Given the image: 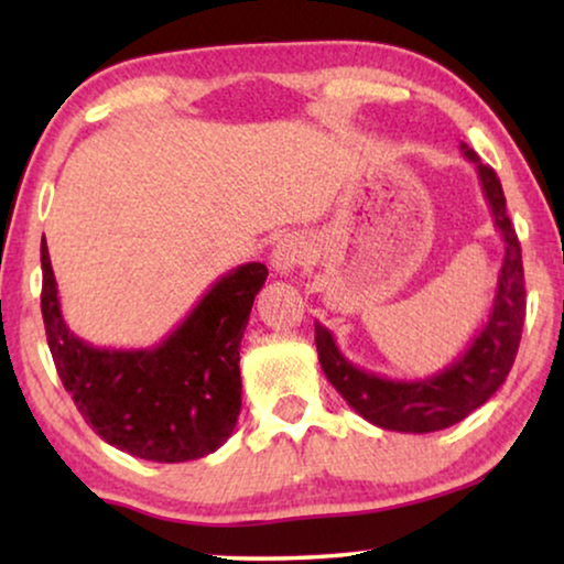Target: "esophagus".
Returning a JSON list of instances; mask_svg holds the SVG:
<instances>
[{
  "label": "esophagus",
  "instance_id": "esophagus-1",
  "mask_svg": "<svg viewBox=\"0 0 564 564\" xmlns=\"http://www.w3.org/2000/svg\"><path fill=\"white\" fill-rule=\"evenodd\" d=\"M307 257V243L300 236H284L282 241H276L272 251V264L280 274H290L303 264Z\"/></svg>",
  "mask_w": 564,
  "mask_h": 564
}]
</instances>
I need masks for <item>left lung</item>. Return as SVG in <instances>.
Returning <instances> with one entry per match:
<instances>
[{
	"label": "left lung",
	"mask_w": 564,
	"mask_h": 564,
	"mask_svg": "<svg viewBox=\"0 0 564 564\" xmlns=\"http://www.w3.org/2000/svg\"><path fill=\"white\" fill-rule=\"evenodd\" d=\"M462 151L477 169L482 195L492 213V226L498 228L506 243L488 321L477 330L465 354L431 377L390 380V377L351 365L336 346L334 334L315 321V346H318V359L328 382L341 392V398L361 419L388 431L431 434V431L449 429L467 419L485 400L496 395L519 351L523 315H527L521 246L506 213L503 187L496 172L485 166L465 143H462Z\"/></svg>",
	"instance_id": "1"
}]
</instances>
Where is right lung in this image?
<instances>
[{
  "label": "right lung",
  "mask_w": 564,
  "mask_h": 564,
  "mask_svg": "<svg viewBox=\"0 0 564 564\" xmlns=\"http://www.w3.org/2000/svg\"><path fill=\"white\" fill-rule=\"evenodd\" d=\"M45 338L74 405L99 438L151 462L213 454L241 413L238 349L269 269L259 261L223 274L192 313L151 349H97L66 326L48 246L41 243Z\"/></svg>",
  "instance_id": "add662e5"
}]
</instances>
